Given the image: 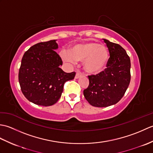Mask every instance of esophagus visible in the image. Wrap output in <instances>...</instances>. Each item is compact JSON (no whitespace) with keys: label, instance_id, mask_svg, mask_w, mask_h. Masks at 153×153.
<instances>
[{"label":"esophagus","instance_id":"34e87169","mask_svg":"<svg viewBox=\"0 0 153 153\" xmlns=\"http://www.w3.org/2000/svg\"><path fill=\"white\" fill-rule=\"evenodd\" d=\"M81 76H82V74L79 73V72H77L76 74V76H75V78L78 79L79 77H81Z\"/></svg>","mask_w":153,"mask_h":153}]
</instances>
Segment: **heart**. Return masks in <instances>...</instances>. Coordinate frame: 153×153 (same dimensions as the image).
<instances>
[{"label": "heart", "instance_id": "1", "mask_svg": "<svg viewBox=\"0 0 153 153\" xmlns=\"http://www.w3.org/2000/svg\"><path fill=\"white\" fill-rule=\"evenodd\" d=\"M65 62L74 63L83 62V68L89 74H96L105 69L108 62L107 48L95 42L76 45L69 50V54H63Z\"/></svg>", "mask_w": 153, "mask_h": 153}]
</instances>
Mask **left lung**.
<instances>
[{"label":"left lung","instance_id":"8db88e82","mask_svg":"<svg viewBox=\"0 0 153 153\" xmlns=\"http://www.w3.org/2000/svg\"><path fill=\"white\" fill-rule=\"evenodd\" d=\"M110 58L105 70L88 76L89 86L83 95L91 105L106 107L119 102L126 91L131 79L130 58L120 45L104 39Z\"/></svg>","mask_w":153,"mask_h":153}]
</instances>
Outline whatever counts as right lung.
I'll use <instances>...</instances> for the list:
<instances>
[{"label":"right lung","mask_w":153,"mask_h":153,"mask_svg":"<svg viewBox=\"0 0 153 153\" xmlns=\"http://www.w3.org/2000/svg\"><path fill=\"white\" fill-rule=\"evenodd\" d=\"M57 40L41 42L31 47L22 57L18 80L22 93L35 105L48 106L56 103L64 85L76 72L66 73L60 68L62 60L54 50Z\"/></svg>","instance_id":"obj_1"}]
</instances>
